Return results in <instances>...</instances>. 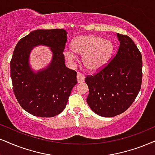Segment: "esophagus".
<instances>
[{
    "label": "esophagus",
    "mask_w": 155,
    "mask_h": 155,
    "mask_svg": "<svg viewBox=\"0 0 155 155\" xmlns=\"http://www.w3.org/2000/svg\"><path fill=\"white\" fill-rule=\"evenodd\" d=\"M77 81H78V83H82V82L84 81V79H85V76L84 75V74H82L81 73H79L77 74Z\"/></svg>",
    "instance_id": "esophagus-1"
}]
</instances>
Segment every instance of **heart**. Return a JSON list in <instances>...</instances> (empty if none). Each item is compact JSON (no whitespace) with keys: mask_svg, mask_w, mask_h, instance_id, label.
Masks as SVG:
<instances>
[{"mask_svg":"<svg viewBox=\"0 0 155 155\" xmlns=\"http://www.w3.org/2000/svg\"><path fill=\"white\" fill-rule=\"evenodd\" d=\"M71 50H66L64 54L66 59L73 61L76 54L83 55L85 67L91 71L102 69L108 64L114 51L112 42L108 39L95 35H86L76 37L71 43Z\"/></svg>","mask_w":155,"mask_h":155,"instance_id":"b5f03b06","label":"heart"}]
</instances>
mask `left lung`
Segmentation results:
<instances>
[{
  "label": "left lung",
  "instance_id": "1",
  "mask_svg": "<svg viewBox=\"0 0 155 155\" xmlns=\"http://www.w3.org/2000/svg\"><path fill=\"white\" fill-rule=\"evenodd\" d=\"M117 36L119 47L114 57L101 71L85 79L89 90L88 105L104 117L124 112L134 102L142 85V54L128 36Z\"/></svg>",
  "mask_w": 155,
  "mask_h": 155
}]
</instances>
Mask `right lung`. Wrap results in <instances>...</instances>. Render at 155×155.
<instances>
[{
	"label": "right lung",
	"mask_w": 155,
	"mask_h": 155,
	"mask_svg": "<svg viewBox=\"0 0 155 155\" xmlns=\"http://www.w3.org/2000/svg\"><path fill=\"white\" fill-rule=\"evenodd\" d=\"M67 41L64 29H38L18 42L11 61L13 90L21 107L34 116L53 117L65 109L77 84L76 72L65 65L63 54ZM50 47L52 60L47 68L34 72L29 65L34 47Z\"/></svg>",
	"instance_id": "add662e5"
}]
</instances>
